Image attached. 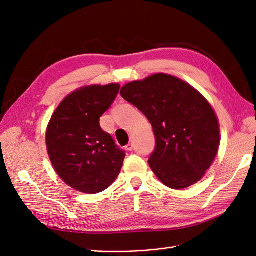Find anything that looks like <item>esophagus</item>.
<instances>
[{"mask_svg":"<svg viewBox=\"0 0 256 256\" xmlns=\"http://www.w3.org/2000/svg\"><path fill=\"white\" fill-rule=\"evenodd\" d=\"M133 142H130V144H128L126 146V150H128V152H132L133 150Z\"/></svg>","mask_w":256,"mask_h":256,"instance_id":"esophagus-1","label":"esophagus"}]
</instances>
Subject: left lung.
I'll use <instances>...</instances> for the list:
<instances>
[{
    "label": "left lung",
    "instance_id": "obj_1",
    "mask_svg": "<svg viewBox=\"0 0 256 256\" xmlns=\"http://www.w3.org/2000/svg\"><path fill=\"white\" fill-rule=\"evenodd\" d=\"M121 96L142 111L156 136L148 164L168 188L198 183L220 145L215 110L203 94L179 77L157 73L124 85Z\"/></svg>",
    "mask_w": 256,
    "mask_h": 256
}]
</instances>
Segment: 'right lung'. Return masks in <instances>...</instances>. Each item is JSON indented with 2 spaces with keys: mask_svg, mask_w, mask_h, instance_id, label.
<instances>
[{
  "mask_svg": "<svg viewBox=\"0 0 256 256\" xmlns=\"http://www.w3.org/2000/svg\"><path fill=\"white\" fill-rule=\"evenodd\" d=\"M120 85H88L68 94L50 118L46 145L65 184L85 194L104 191L120 174L126 154L99 126Z\"/></svg>",
  "mask_w": 256,
  "mask_h": 256,
  "instance_id": "1",
  "label": "right lung"
}]
</instances>
